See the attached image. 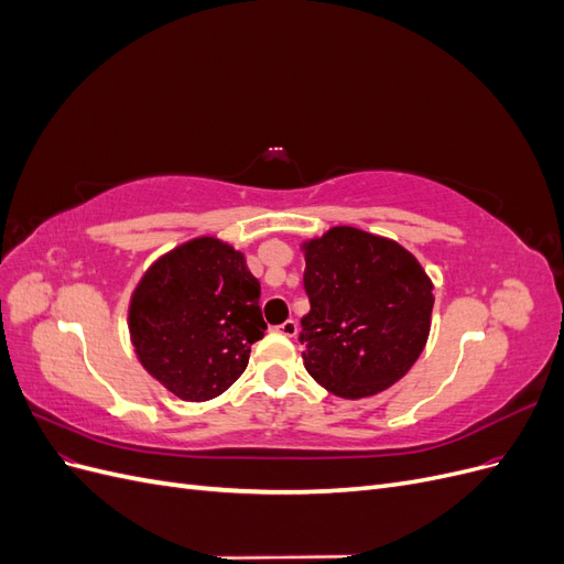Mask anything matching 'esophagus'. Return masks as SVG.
I'll use <instances>...</instances> for the list:
<instances>
[{"instance_id":"34e87169","label":"esophagus","mask_w":564,"mask_h":564,"mask_svg":"<svg viewBox=\"0 0 564 564\" xmlns=\"http://www.w3.org/2000/svg\"><path fill=\"white\" fill-rule=\"evenodd\" d=\"M282 336H289V338H294L296 334H299V322L296 319H286V322H282L280 327H275Z\"/></svg>"}]
</instances>
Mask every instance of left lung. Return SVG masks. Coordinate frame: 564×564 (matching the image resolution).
I'll return each mask as SVG.
<instances>
[{
    "label": "left lung",
    "instance_id": "8db88e82",
    "mask_svg": "<svg viewBox=\"0 0 564 564\" xmlns=\"http://www.w3.org/2000/svg\"><path fill=\"white\" fill-rule=\"evenodd\" d=\"M303 365L338 398L377 395L412 369L429 340L433 282L398 242L338 226L303 245Z\"/></svg>",
    "mask_w": 564,
    "mask_h": 564
}]
</instances>
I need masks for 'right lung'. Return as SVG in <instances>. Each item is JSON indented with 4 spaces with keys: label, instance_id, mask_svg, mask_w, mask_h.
<instances>
[{
    "label": "right lung",
    "instance_id": "right-lung-1",
    "mask_svg": "<svg viewBox=\"0 0 564 564\" xmlns=\"http://www.w3.org/2000/svg\"><path fill=\"white\" fill-rule=\"evenodd\" d=\"M261 284L242 251L197 237L150 265L129 305L141 365L176 398L212 400L247 369L263 338Z\"/></svg>",
    "mask_w": 564,
    "mask_h": 564
}]
</instances>
